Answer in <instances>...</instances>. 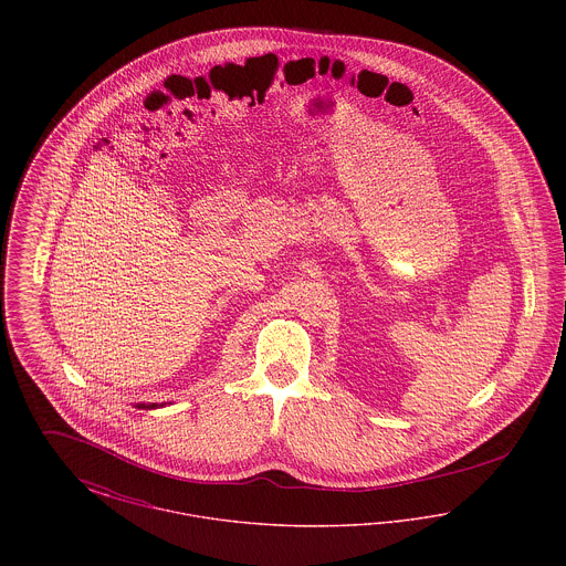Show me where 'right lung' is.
<instances>
[{"instance_id": "1", "label": "right lung", "mask_w": 566, "mask_h": 566, "mask_svg": "<svg viewBox=\"0 0 566 566\" xmlns=\"http://www.w3.org/2000/svg\"><path fill=\"white\" fill-rule=\"evenodd\" d=\"M165 405L171 403H137L135 407H137V409H159V407H165Z\"/></svg>"}]
</instances>
